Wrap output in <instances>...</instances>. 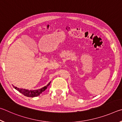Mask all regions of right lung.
<instances>
[{
  "label": "right lung",
  "instance_id": "add662e5",
  "mask_svg": "<svg viewBox=\"0 0 122 122\" xmlns=\"http://www.w3.org/2000/svg\"><path fill=\"white\" fill-rule=\"evenodd\" d=\"M50 82H49V84L46 85V86H44L43 88H41L40 89H37V90H28V89H22V88H17L16 87L13 86L14 88L16 89L17 91H19V92L22 93L23 95H24L25 97H37V96L39 95L40 94H41L43 92H44L46 89L47 88L49 85H50Z\"/></svg>",
  "mask_w": 122,
  "mask_h": 122
}]
</instances>
